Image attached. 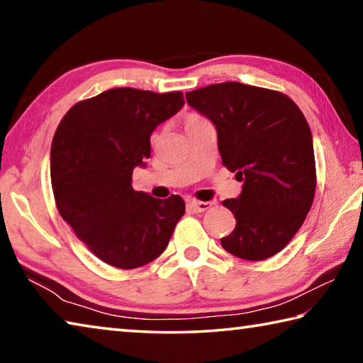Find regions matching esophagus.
<instances>
[{
	"label": "esophagus",
	"instance_id": "1",
	"mask_svg": "<svg viewBox=\"0 0 363 363\" xmlns=\"http://www.w3.org/2000/svg\"><path fill=\"white\" fill-rule=\"evenodd\" d=\"M189 205L192 206L195 211L203 213V211H208V210H210V208L213 206V201H199V200H192V201H190Z\"/></svg>",
	"mask_w": 363,
	"mask_h": 363
}]
</instances>
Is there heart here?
Instances as JSON below:
<instances>
[{"mask_svg":"<svg viewBox=\"0 0 363 363\" xmlns=\"http://www.w3.org/2000/svg\"><path fill=\"white\" fill-rule=\"evenodd\" d=\"M199 120H201V118H199V116H196V115H190L189 118H187V123H195V121H199Z\"/></svg>","mask_w":363,"mask_h":363,"instance_id":"obj_1","label":"heart"}]
</instances>
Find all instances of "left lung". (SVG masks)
<instances>
[{
	"label": "left lung",
	"mask_w": 363,
	"mask_h": 363,
	"mask_svg": "<svg viewBox=\"0 0 363 363\" xmlns=\"http://www.w3.org/2000/svg\"><path fill=\"white\" fill-rule=\"evenodd\" d=\"M218 131L223 164L243 182L223 205L237 219L220 245L247 261L277 255L303 225L315 195L311 128L290 97L237 82L186 94Z\"/></svg>",
	"instance_id": "left-lung-1"
}]
</instances>
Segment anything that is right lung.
I'll list each match as a JSON object with an SVG mask.
<instances>
[{
    "mask_svg": "<svg viewBox=\"0 0 363 363\" xmlns=\"http://www.w3.org/2000/svg\"><path fill=\"white\" fill-rule=\"evenodd\" d=\"M184 94L115 88L73 106L51 145V184L60 216L104 262L145 266L163 253L186 213L179 195L153 199L133 189L150 136L179 112Z\"/></svg>",
    "mask_w": 363,
    "mask_h": 363,
    "instance_id": "obj_1",
    "label": "right lung"
}]
</instances>
